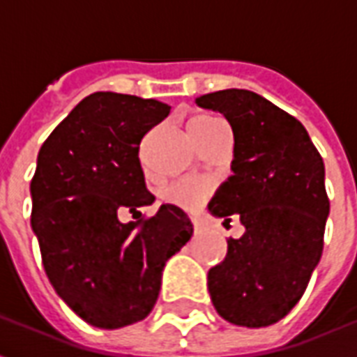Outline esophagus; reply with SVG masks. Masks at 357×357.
I'll list each match as a JSON object with an SVG mask.
<instances>
[{
	"label": "esophagus",
	"instance_id": "obj_1",
	"mask_svg": "<svg viewBox=\"0 0 357 357\" xmlns=\"http://www.w3.org/2000/svg\"><path fill=\"white\" fill-rule=\"evenodd\" d=\"M191 224H193L195 231H202L204 229V222H202L201 218H191Z\"/></svg>",
	"mask_w": 357,
	"mask_h": 357
}]
</instances>
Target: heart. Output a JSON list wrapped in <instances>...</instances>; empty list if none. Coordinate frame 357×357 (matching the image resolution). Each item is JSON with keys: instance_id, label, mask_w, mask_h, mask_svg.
I'll use <instances>...</instances> for the list:
<instances>
[{"instance_id": "obj_1", "label": "heart", "mask_w": 357, "mask_h": 357, "mask_svg": "<svg viewBox=\"0 0 357 357\" xmlns=\"http://www.w3.org/2000/svg\"><path fill=\"white\" fill-rule=\"evenodd\" d=\"M191 133H193L195 141L199 143V147H202L204 143L216 139L218 135H224V133H231L229 124L225 122L222 116L216 114H201V116H195L191 120ZM208 193V189L201 183H195V181H176L170 183L162 191V201L174 206H179L183 210H195L201 206V202L204 201V197Z\"/></svg>"}]
</instances>
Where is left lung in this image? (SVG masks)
<instances>
[{"label": "left lung", "instance_id": "left-lung-1", "mask_svg": "<svg viewBox=\"0 0 357 357\" xmlns=\"http://www.w3.org/2000/svg\"><path fill=\"white\" fill-rule=\"evenodd\" d=\"M233 130V176L212 197V216L239 214L245 233L227 241L208 271L216 312L241 327H268L296 306L323 252L329 216L325 166L306 128L262 95L222 89L197 97Z\"/></svg>", "mask_w": 357, "mask_h": 357}]
</instances>
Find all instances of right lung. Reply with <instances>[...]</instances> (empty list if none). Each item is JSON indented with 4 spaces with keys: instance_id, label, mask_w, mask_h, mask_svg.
Returning <instances> with one entry per match:
<instances>
[{
    "instance_id": "obj_1",
    "label": "right lung",
    "mask_w": 357,
    "mask_h": 357,
    "mask_svg": "<svg viewBox=\"0 0 357 357\" xmlns=\"http://www.w3.org/2000/svg\"><path fill=\"white\" fill-rule=\"evenodd\" d=\"M170 107L135 95L97 91L82 99L38 153L30 183L32 229L50 283L66 306L99 329L145 319L162 269L193 235L174 204H153L139 160L143 135ZM128 209L139 220L122 225Z\"/></svg>"
}]
</instances>
